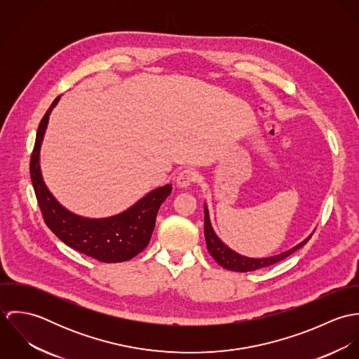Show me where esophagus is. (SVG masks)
<instances>
[{"mask_svg":"<svg viewBox=\"0 0 359 359\" xmlns=\"http://www.w3.org/2000/svg\"><path fill=\"white\" fill-rule=\"evenodd\" d=\"M198 180V174L195 170L192 168H185L182 170L178 177H177V185L181 187V188H187L189 187L191 184H194L195 181Z\"/></svg>","mask_w":359,"mask_h":359,"instance_id":"1","label":"esophagus"}]
</instances>
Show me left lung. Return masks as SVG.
Returning <instances> with one entry per match:
<instances>
[{"label": "left lung", "mask_w": 359, "mask_h": 359, "mask_svg": "<svg viewBox=\"0 0 359 359\" xmlns=\"http://www.w3.org/2000/svg\"><path fill=\"white\" fill-rule=\"evenodd\" d=\"M312 235H309L303 242H300L299 245H296L294 248L276 255V256L264 257V258H252V257L242 256L239 253H236L235 250L229 249L214 232L211 222H210V214H208V208L205 203V245H207V250L211 255V257L225 269L229 271H235V272H249V271H256L259 268H265L269 265H273L282 259H285L286 257L293 255L296 250H299L300 248H303L308 241L311 239Z\"/></svg>", "instance_id": "1"}]
</instances>
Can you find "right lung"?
Returning <instances> with one entry per match:
<instances>
[{"mask_svg":"<svg viewBox=\"0 0 359 359\" xmlns=\"http://www.w3.org/2000/svg\"><path fill=\"white\" fill-rule=\"evenodd\" d=\"M57 97L44 114L30 160V177L44 221L52 232L69 248L101 262H123L140 255L149 243L161 203L171 194L170 184L156 188L126 211L106 217L87 218L60 205L47 188L40 168V151Z\"/></svg>","mask_w":359,"mask_h":359,"instance_id":"obj_1","label":"right lung"}]
</instances>
